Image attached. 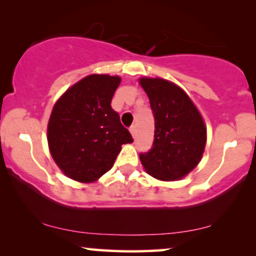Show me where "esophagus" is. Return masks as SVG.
<instances>
[{
	"label": "esophagus",
	"instance_id": "esophagus-1",
	"mask_svg": "<svg viewBox=\"0 0 256 256\" xmlns=\"http://www.w3.org/2000/svg\"><path fill=\"white\" fill-rule=\"evenodd\" d=\"M130 132H132V138H136V126H132L130 127Z\"/></svg>",
	"mask_w": 256,
	"mask_h": 256
}]
</instances>
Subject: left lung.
<instances>
[{"label": "left lung", "instance_id": "8db88e82", "mask_svg": "<svg viewBox=\"0 0 256 256\" xmlns=\"http://www.w3.org/2000/svg\"><path fill=\"white\" fill-rule=\"evenodd\" d=\"M155 118V135L149 152L140 154L150 176L176 180L194 170L206 143L204 121L183 90L168 80L142 78Z\"/></svg>", "mask_w": 256, "mask_h": 256}]
</instances>
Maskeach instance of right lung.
Here are the masks:
<instances>
[{
    "label": "right lung",
    "mask_w": 256,
    "mask_h": 256,
    "mask_svg": "<svg viewBox=\"0 0 256 256\" xmlns=\"http://www.w3.org/2000/svg\"><path fill=\"white\" fill-rule=\"evenodd\" d=\"M120 76L92 74L62 94L48 126L51 155L72 180L90 183L106 174L121 152L134 140L112 108Z\"/></svg>",
    "instance_id": "add662e5"
}]
</instances>
